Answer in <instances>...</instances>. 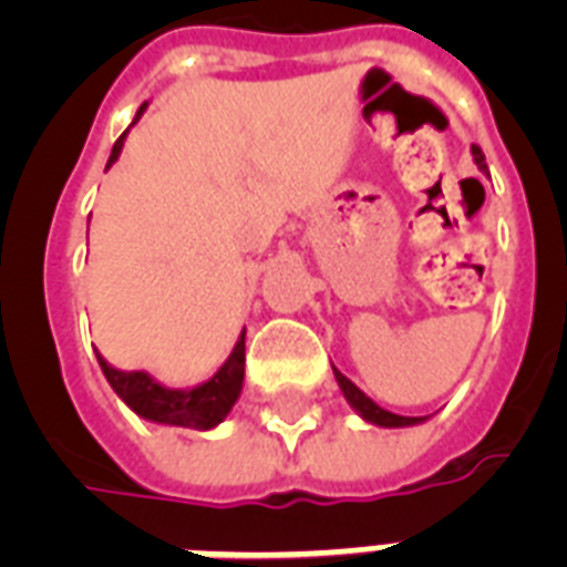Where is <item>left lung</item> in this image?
I'll return each instance as SVG.
<instances>
[{
  "label": "left lung",
  "instance_id": "left-lung-1",
  "mask_svg": "<svg viewBox=\"0 0 567 567\" xmlns=\"http://www.w3.org/2000/svg\"><path fill=\"white\" fill-rule=\"evenodd\" d=\"M471 155H474V164L480 167L483 173H488V167H485V155L480 146H471ZM336 371V379H338V388H341V394H344V400L350 405H353V412L362 417V421L373 423V426H382V430H400V426H417V423H423L426 417H405V414H394L388 412V409H382L379 403H373L371 396L364 394L362 388L355 385V382H350V379L344 377V373L338 371V368H332Z\"/></svg>",
  "mask_w": 567,
  "mask_h": 567
}]
</instances>
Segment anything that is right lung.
Masks as SVG:
<instances>
[{"mask_svg":"<svg viewBox=\"0 0 567 567\" xmlns=\"http://www.w3.org/2000/svg\"><path fill=\"white\" fill-rule=\"evenodd\" d=\"M146 111V102L137 109L135 123L141 120V114ZM132 123V126H135ZM128 132L120 135V141L111 150L109 167L120 158L123 153V141H126ZM105 167V171H109ZM247 329L240 332L235 347H231L229 359L217 368L214 377H208L205 382L194 388H167L162 385L158 379L150 377L146 371H120L114 364L105 362V355L96 353L100 359V368L109 379V385L114 388V394L123 400V403L150 423H162V426H185V430H214L220 426L226 417H229L231 405L238 403L240 388H244V355H247Z\"/></svg>","mask_w":567,"mask_h":567,"instance_id":"right-lung-1","label":"right lung"}]
</instances>
